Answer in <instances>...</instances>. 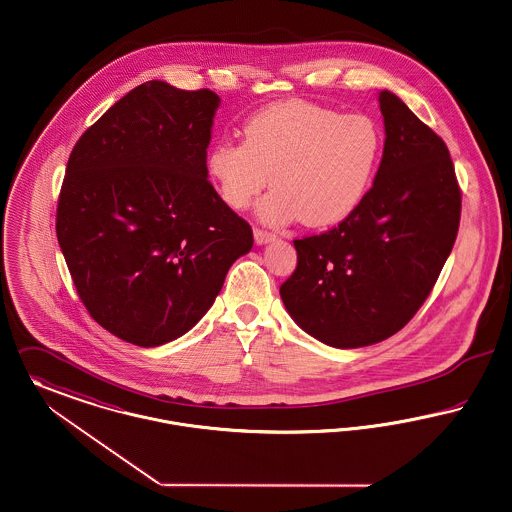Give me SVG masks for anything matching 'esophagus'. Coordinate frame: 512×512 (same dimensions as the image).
Masks as SVG:
<instances>
[{
  "instance_id": "obj_1",
  "label": "esophagus",
  "mask_w": 512,
  "mask_h": 512,
  "mask_svg": "<svg viewBox=\"0 0 512 512\" xmlns=\"http://www.w3.org/2000/svg\"><path fill=\"white\" fill-rule=\"evenodd\" d=\"M275 239V233L266 231V229H260V227H254V241L258 244H266L269 241Z\"/></svg>"
}]
</instances>
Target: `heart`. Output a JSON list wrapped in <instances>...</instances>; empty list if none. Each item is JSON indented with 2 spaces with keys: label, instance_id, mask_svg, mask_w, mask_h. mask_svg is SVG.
<instances>
[{
  "label": "heart",
  "instance_id": "b5f03b06",
  "mask_svg": "<svg viewBox=\"0 0 512 512\" xmlns=\"http://www.w3.org/2000/svg\"><path fill=\"white\" fill-rule=\"evenodd\" d=\"M244 142L221 140L208 154V171L221 200L246 210L268 187L260 216L271 223L300 219L329 227L362 204L374 183L383 136L370 115L343 113L291 100L258 111Z\"/></svg>",
  "mask_w": 512,
  "mask_h": 512
}]
</instances>
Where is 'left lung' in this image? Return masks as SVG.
Instances as JSON below:
<instances>
[{
  "instance_id": "8db88e82",
  "label": "left lung",
  "mask_w": 512,
  "mask_h": 512,
  "mask_svg": "<svg viewBox=\"0 0 512 512\" xmlns=\"http://www.w3.org/2000/svg\"><path fill=\"white\" fill-rule=\"evenodd\" d=\"M383 158L362 204L337 227L296 239L279 293L329 347L379 343L414 318L457 239L462 194L441 136L393 92H379Z\"/></svg>"
}]
</instances>
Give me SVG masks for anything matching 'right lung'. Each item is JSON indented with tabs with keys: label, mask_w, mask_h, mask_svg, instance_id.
<instances>
[{
	"label": "right lung",
	"mask_w": 512,
	"mask_h": 512,
	"mask_svg": "<svg viewBox=\"0 0 512 512\" xmlns=\"http://www.w3.org/2000/svg\"><path fill=\"white\" fill-rule=\"evenodd\" d=\"M217 106L208 88L144 82L69 156L57 241L88 314L138 347L185 335L254 244L208 181Z\"/></svg>",
	"instance_id": "1"
}]
</instances>
